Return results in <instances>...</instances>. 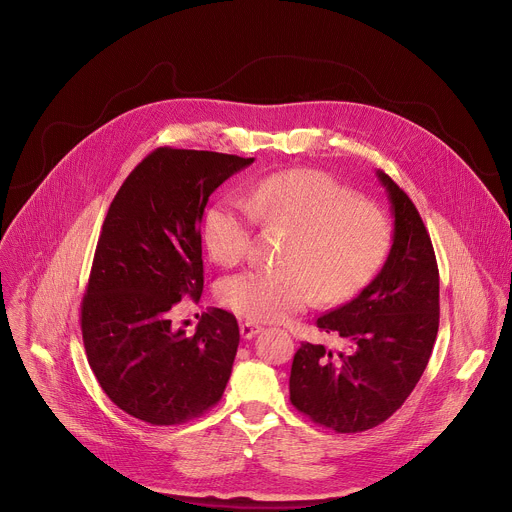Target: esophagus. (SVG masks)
I'll return each instance as SVG.
<instances>
[{
	"mask_svg": "<svg viewBox=\"0 0 512 512\" xmlns=\"http://www.w3.org/2000/svg\"><path fill=\"white\" fill-rule=\"evenodd\" d=\"M260 331H262V327H260L258 323H252V321H244V323L240 325V333H242L244 339H252V337H256Z\"/></svg>",
	"mask_w": 512,
	"mask_h": 512,
	"instance_id": "1",
	"label": "esophagus"
}]
</instances>
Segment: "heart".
Wrapping results in <instances>:
<instances>
[{
    "instance_id": "obj_1",
    "label": "heart",
    "mask_w": 512,
    "mask_h": 512,
    "mask_svg": "<svg viewBox=\"0 0 512 512\" xmlns=\"http://www.w3.org/2000/svg\"><path fill=\"white\" fill-rule=\"evenodd\" d=\"M286 228L274 268H250L224 278L220 300L260 323L282 321L315 294L339 302L359 292L391 250L385 214L335 177L288 169L250 181L244 199L216 201L203 222V242L222 266L238 264L252 238V222Z\"/></svg>"
}]
</instances>
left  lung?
I'll use <instances>...</instances> for the list:
<instances>
[{
    "mask_svg": "<svg viewBox=\"0 0 512 512\" xmlns=\"http://www.w3.org/2000/svg\"><path fill=\"white\" fill-rule=\"evenodd\" d=\"M393 214V244L379 274L347 304L317 319L339 349L302 343L290 369V401L339 434L393 416L420 381L440 325V274L430 234L399 185L377 171Z\"/></svg>",
    "mask_w": 512,
    "mask_h": 512,
    "instance_id": "8db88e82",
    "label": "left lung"
}]
</instances>
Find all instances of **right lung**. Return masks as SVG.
Segmentation results:
<instances>
[{"label":"right lung","mask_w":512,"mask_h":512,"mask_svg":"<svg viewBox=\"0 0 512 512\" xmlns=\"http://www.w3.org/2000/svg\"><path fill=\"white\" fill-rule=\"evenodd\" d=\"M254 157L159 147L117 191L80 306L88 365L129 416L175 426L214 407L240 343L232 313L210 309L193 335L171 325L203 290L199 224L210 195Z\"/></svg>","instance_id":"add662e5"}]
</instances>
